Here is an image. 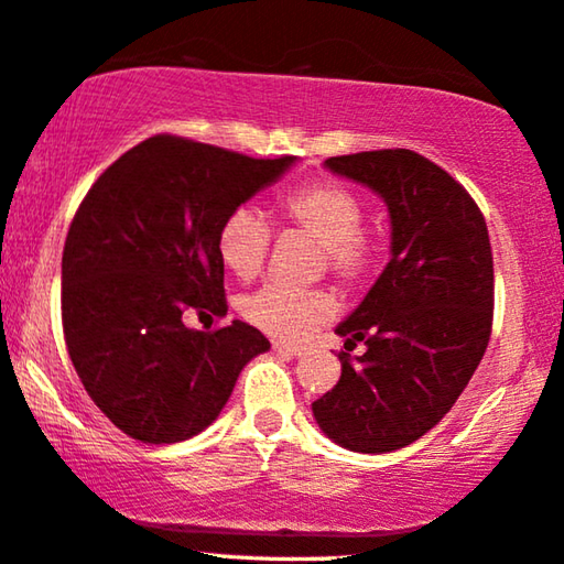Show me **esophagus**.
Masks as SVG:
<instances>
[{
  "label": "esophagus",
  "instance_id": "34e87169",
  "mask_svg": "<svg viewBox=\"0 0 564 564\" xmlns=\"http://www.w3.org/2000/svg\"><path fill=\"white\" fill-rule=\"evenodd\" d=\"M273 351H275V355H283V357H291V359L304 355V349H301V347H293V344H283V341H275Z\"/></svg>",
  "mask_w": 564,
  "mask_h": 564
}]
</instances>
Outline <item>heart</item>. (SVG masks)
<instances>
[{
    "instance_id": "heart-1",
    "label": "heart",
    "mask_w": 564,
    "mask_h": 564,
    "mask_svg": "<svg viewBox=\"0 0 564 564\" xmlns=\"http://www.w3.org/2000/svg\"><path fill=\"white\" fill-rule=\"evenodd\" d=\"M285 223L306 230L322 242V263L336 279L355 283L369 271L375 246L359 230L362 202L336 182H314L291 189L279 199ZM271 248V225L256 207H235L217 230V256L238 279L248 281L260 273ZM334 299L322 289H293L268 283L240 301V314L250 326L275 339L304 341L311 332L334 316Z\"/></svg>"
}]
</instances>
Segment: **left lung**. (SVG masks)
I'll return each mask as SVG.
<instances>
[{"mask_svg":"<svg viewBox=\"0 0 564 564\" xmlns=\"http://www.w3.org/2000/svg\"><path fill=\"white\" fill-rule=\"evenodd\" d=\"M326 170L372 189L390 215V263L336 326L341 377L311 410L326 438L355 453L415 443L466 390L491 336L494 260L481 209L410 149L332 156Z\"/></svg>","mask_w":564,"mask_h":564,"instance_id":"8db88e82","label":"left lung"}]
</instances>
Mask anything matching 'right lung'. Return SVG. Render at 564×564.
<instances>
[{
    "label": "right lung",
    "mask_w": 564,
    "mask_h": 564,
    "mask_svg": "<svg viewBox=\"0 0 564 564\" xmlns=\"http://www.w3.org/2000/svg\"><path fill=\"white\" fill-rule=\"evenodd\" d=\"M296 156L250 159L180 137H151L98 176L67 230L63 332L83 388L141 443H180L213 425L250 359L271 349L225 316L217 230Z\"/></svg>",
    "instance_id": "right-lung-1"
}]
</instances>
